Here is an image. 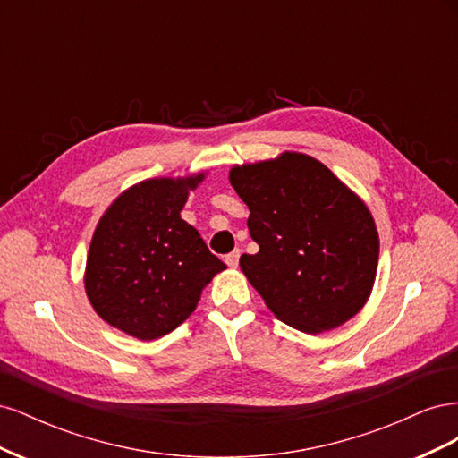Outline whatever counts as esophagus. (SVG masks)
<instances>
[{"label": "esophagus", "mask_w": 458, "mask_h": 458, "mask_svg": "<svg viewBox=\"0 0 458 458\" xmlns=\"http://www.w3.org/2000/svg\"><path fill=\"white\" fill-rule=\"evenodd\" d=\"M239 258H241V250L237 248V250H233L231 254L225 256V263L229 267H237L239 266Z\"/></svg>", "instance_id": "obj_1"}]
</instances>
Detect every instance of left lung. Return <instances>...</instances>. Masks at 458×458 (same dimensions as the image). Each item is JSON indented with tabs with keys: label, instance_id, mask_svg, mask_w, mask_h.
I'll list each match as a JSON object with an SVG mask.
<instances>
[{
	"label": "left lung",
	"instance_id": "1",
	"mask_svg": "<svg viewBox=\"0 0 458 458\" xmlns=\"http://www.w3.org/2000/svg\"><path fill=\"white\" fill-rule=\"evenodd\" d=\"M229 182L250 210L248 231L259 246L241 256V269L275 317L317 335L357 315L378 266V231L365 202L301 152L234 165Z\"/></svg>",
	"mask_w": 458,
	"mask_h": 458
}]
</instances>
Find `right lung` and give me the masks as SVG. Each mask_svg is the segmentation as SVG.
I'll list each match as a JSON object with an SVG mask.
<instances>
[{"label": "right lung", "mask_w": 458, "mask_h": 458, "mask_svg": "<svg viewBox=\"0 0 458 458\" xmlns=\"http://www.w3.org/2000/svg\"><path fill=\"white\" fill-rule=\"evenodd\" d=\"M202 179L137 183L110 204L93 233L86 294L103 321L133 338L155 340L177 328L227 267L182 219L189 191Z\"/></svg>", "instance_id": "obj_1"}]
</instances>
